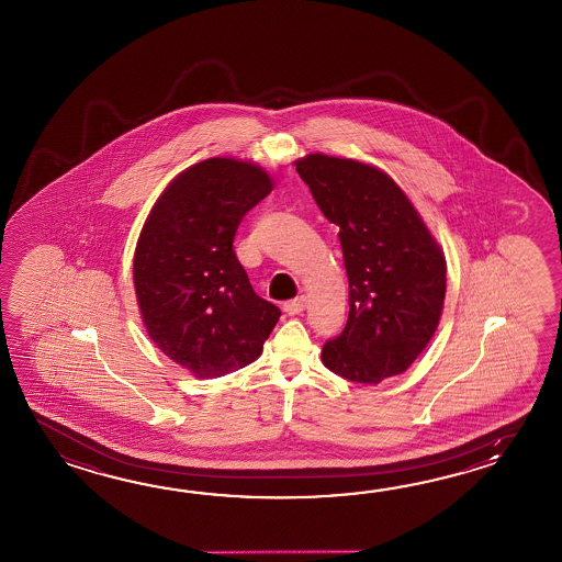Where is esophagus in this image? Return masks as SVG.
I'll use <instances>...</instances> for the list:
<instances>
[{"label": "esophagus", "instance_id": "obj_1", "mask_svg": "<svg viewBox=\"0 0 562 562\" xmlns=\"http://www.w3.org/2000/svg\"><path fill=\"white\" fill-rule=\"evenodd\" d=\"M305 307H307V297H305V295H299V297L291 299V301L283 303V310H285L289 315H299Z\"/></svg>", "mask_w": 562, "mask_h": 562}]
</instances>
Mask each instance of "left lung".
<instances>
[{"label": "left lung", "mask_w": 562, "mask_h": 562, "mask_svg": "<svg viewBox=\"0 0 562 562\" xmlns=\"http://www.w3.org/2000/svg\"><path fill=\"white\" fill-rule=\"evenodd\" d=\"M295 167L325 218L339 227L349 281L346 329L323 346V366L368 385L404 373L442 317L440 245L380 168L322 153Z\"/></svg>", "instance_id": "left-lung-1"}]
</instances>
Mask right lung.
<instances>
[{
    "label": "right lung",
    "mask_w": 562,
    "mask_h": 562,
    "mask_svg": "<svg viewBox=\"0 0 562 562\" xmlns=\"http://www.w3.org/2000/svg\"><path fill=\"white\" fill-rule=\"evenodd\" d=\"M273 189L263 168L206 158L158 196L134 252V289L158 349L194 378L252 363L281 311L252 291L233 251L243 216Z\"/></svg>",
    "instance_id": "obj_1"
}]
</instances>
